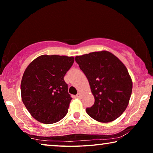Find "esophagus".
Masks as SVG:
<instances>
[{
    "mask_svg": "<svg viewBox=\"0 0 153 153\" xmlns=\"http://www.w3.org/2000/svg\"><path fill=\"white\" fill-rule=\"evenodd\" d=\"M76 97H78V98H80V97H81V94H80V93L77 94V95L76 96Z\"/></svg>",
    "mask_w": 153,
    "mask_h": 153,
    "instance_id": "1",
    "label": "esophagus"
}]
</instances>
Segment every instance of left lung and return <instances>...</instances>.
I'll use <instances>...</instances> for the list:
<instances>
[{
	"instance_id": "obj_1",
	"label": "left lung",
	"mask_w": 153,
	"mask_h": 153,
	"mask_svg": "<svg viewBox=\"0 0 153 153\" xmlns=\"http://www.w3.org/2000/svg\"><path fill=\"white\" fill-rule=\"evenodd\" d=\"M75 61L88 79L95 98L87 113L102 123L119 118L128 106L133 85L126 66L107 51L76 56Z\"/></svg>"
}]
</instances>
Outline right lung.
Here are the masks:
<instances>
[{
  "label": "right lung",
  "instance_id": "obj_1",
  "mask_svg": "<svg viewBox=\"0 0 153 153\" xmlns=\"http://www.w3.org/2000/svg\"><path fill=\"white\" fill-rule=\"evenodd\" d=\"M74 61V57L42 55L26 68L21 82L22 100L36 121L52 124L66 115L72 97L64 77Z\"/></svg>",
  "mask_w": 153,
  "mask_h": 153
}]
</instances>
